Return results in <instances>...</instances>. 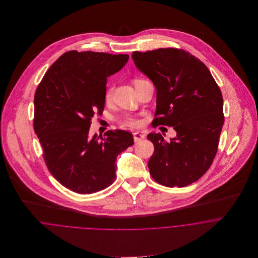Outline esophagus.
Here are the masks:
<instances>
[{
	"label": "esophagus",
	"mask_w": 258,
	"mask_h": 258,
	"mask_svg": "<svg viewBox=\"0 0 258 258\" xmlns=\"http://www.w3.org/2000/svg\"><path fill=\"white\" fill-rule=\"evenodd\" d=\"M133 137H134V142H135V143L140 142V141H142L143 139H145V135L142 134V133H140V132H135V133L133 134Z\"/></svg>",
	"instance_id": "1"
}]
</instances>
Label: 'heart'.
<instances>
[{
	"label": "heart",
	"mask_w": 258,
	"mask_h": 258,
	"mask_svg": "<svg viewBox=\"0 0 258 258\" xmlns=\"http://www.w3.org/2000/svg\"><path fill=\"white\" fill-rule=\"evenodd\" d=\"M140 81H143V79H136L134 80V84L140 82ZM112 92H113V88L112 86H108L107 89H106V92H105V100L106 101H109L112 97ZM122 123L126 126H130V127H138L140 125V121L135 118V117H132V116H126L123 118L122 120Z\"/></svg>",
	"instance_id": "obj_1"
}]
</instances>
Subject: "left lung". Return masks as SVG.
I'll return each mask as SVG.
<instances>
[{"instance_id": "1", "label": "left lung", "mask_w": 258, "mask_h": 258, "mask_svg": "<svg viewBox=\"0 0 258 258\" xmlns=\"http://www.w3.org/2000/svg\"><path fill=\"white\" fill-rule=\"evenodd\" d=\"M136 68L157 90L154 125L173 127L170 142L150 133L154 154L148 162L152 178L166 186H185L211 167L223 126L221 89L208 68L192 54L178 48L134 51Z\"/></svg>"}]
</instances>
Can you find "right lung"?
Returning a JSON list of instances; mask_svg holds the SVG:
<instances>
[{"label":"right lung","mask_w":258,"mask_h":258,"mask_svg":"<svg viewBox=\"0 0 258 258\" xmlns=\"http://www.w3.org/2000/svg\"><path fill=\"white\" fill-rule=\"evenodd\" d=\"M128 54L71 50L46 72L35 94L34 128L50 174L77 194H92L116 178L117 156L134 144L124 130L88 138L91 119L102 113L107 77Z\"/></svg>","instance_id":"obj_1"}]
</instances>
